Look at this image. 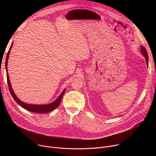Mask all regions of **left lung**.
Wrapping results in <instances>:
<instances>
[{
    "label": "left lung",
    "instance_id": "1",
    "mask_svg": "<svg viewBox=\"0 0 156 156\" xmlns=\"http://www.w3.org/2000/svg\"><path fill=\"white\" fill-rule=\"evenodd\" d=\"M141 52L142 54L144 56V57H145V58H146V63H147V65H148V60H149V59H148L147 52V51H146L145 48H144V46H141Z\"/></svg>",
    "mask_w": 156,
    "mask_h": 156
}]
</instances>
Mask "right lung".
<instances>
[{"instance_id": "obj_1", "label": "right lung", "mask_w": 156, "mask_h": 156, "mask_svg": "<svg viewBox=\"0 0 156 156\" xmlns=\"http://www.w3.org/2000/svg\"><path fill=\"white\" fill-rule=\"evenodd\" d=\"M13 46V43L12 44V45L9 49V51L8 52V54L7 55V57H6V60H5V66H6V71H7V83H8V86L9 87V90L10 92V94H12L13 99L23 108H25L26 110L30 111L31 112H35V113H48L49 112H51V111L54 110L55 108H56L60 104L63 95L65 93V90H63V91L61 93V94L58 96V98L52 103L49 104H45V105H34V104H26L24 103L23 102L21 101L16 96L12 88V86H11V83L9 80V74L7 72V62H8V58H9V56L10 54V49L12 48Z\"/></svg>"}]
</instances>
